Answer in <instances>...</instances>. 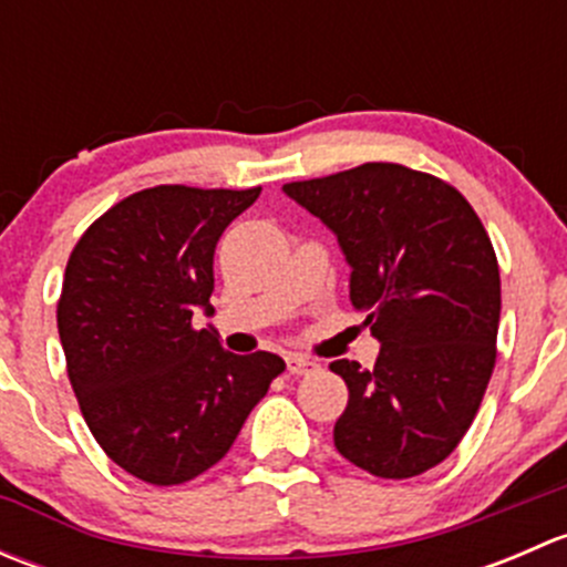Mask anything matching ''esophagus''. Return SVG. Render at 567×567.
<instances>
[{
	"label": "esophagus",
	"instance_id": "esophagus-1",
	"mask_svg": "<svg viewBox=\"0 0 567 567\" xmlns=\"http://www.w3.org/2000/svg\"><path fill=\"white\" fill-rule=\"evenodd\" d=\"M285 362H288V370L293 375H305V373H310V370L318 368V364L312 362L310 357H305V353H288V357H285Z\"/></svg>",
	"mask_w": 567,
	"mask_h": 567
}]
</instances>
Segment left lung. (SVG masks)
<instances>
[{
    "mask_svg": "<svg viewBox=\"0 0 567 567\" xmlns=\"http://www.w3.org/2000/svg\"><path fill=\"white\" fill-rule=\"evenodd\" d=\"M282 188L337 233L353 307L381 342L373 368L329 364L348 386L337 453L384 480L439 466L466 436L496 364L502 282L483 221L447 181L390 162Z\"/></svg>",
    "mask_w": 567,
    "mask_h": 567,
    "instance_id": "8db88e82",
    "label": "left lung"
}]
</instances>
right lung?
<instances>
[{
    "label": "right lung",
    "mask_w": 567,
    "mask_h": 567,
    "mask_svg": "<svg viewBox=\"0 0 567 567\" xmlns=\"http://www.w3.org/2000/svg\"><path fill=\"white\" fill-rule=\"evenodd\" d=\"M255 188H142L73 247L56 301L68 379L101 450L151 485H181L227 455L285 370L277 353L225 351L194 329L210 310L214 251Z\"/></svg>",
    "instance_id": "obj_1"
}]
</instances>
